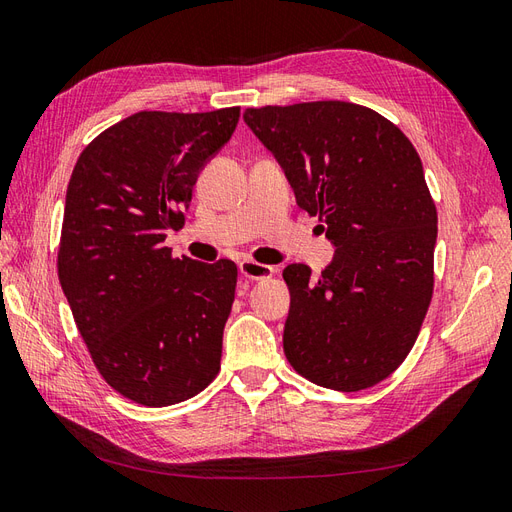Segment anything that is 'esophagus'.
I'll use <instances>...</instances> for the list:
<instances>
[{"instance_id":"1","label":"esophagus","mask_w":512,"mask_h":512,"mask_svg":"<svg viewBox=\"0 0 512 512\" xmlns=\"http://www.w3.org/2000/svg\"><path fill=\"white\" fill-rule=\"evenodd\" d=\"M274 270H277V268H274V266H268V264H257V261H253V259H244V261H240V272H242V277L251 279V281L268 279V277H272Z\"/></svg>"}]
</instances>
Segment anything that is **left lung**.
Returning a JSON list of instances; mask_svg holds the SVG:
<instances>
[{"label": "left lung", "mask_w": 512, "mask_h": 512, "mask_svg": "<svg viewBox=\"0 0 512 512\" xmlns=\"http://www.w3.org/2000/svg\"><path fill=\"white\" fill-rule=\"evenodd\" d=\"M244 123L335 246L320 277L283 270L285 357L320 387H374L411 352L432 298L437 207L422 160L385 116L348 101L248 108Z\"/></svg>", "instance_id": "left-lung-1"}]
</instances>
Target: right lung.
<instances>
[{"instance_id":"right-lung-1","label":"right lung","mask_w":512,"mask_h":512,"mask_svg":"<svg viewBox=\"0 0 512 512\" xmlns=\"http://www.w3.org/2000/svg\"><path fill=\"white\" fill-rule=\"evenodd\" d=\"M240 108L136 112L77 157L64 203L58 277L99 374L144 406L188 400L220 370L238 283L233 261L173 257L168 229Z\"/></svg>"}]
</instances>
